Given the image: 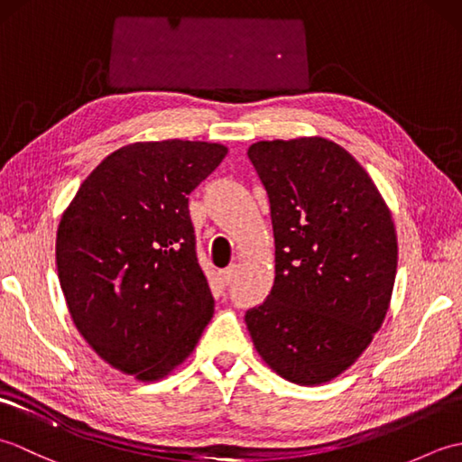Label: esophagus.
I'll list each match as a JSON object with an SVG mask.
<instances>
[{
	"mask_svg": "<svg viewBox=\"0 0 462 462\" xmlns=\"http://www.w3.org/2000/svg\"><path fill=\"white\" fill-rule=\"evenodd\" d=\"M234 273H236V266H234V263H232V266L226 268V270H220L218 276H220V282L224 283V286H228L230 280L234 278Z\"/></svg>",
	"mask_w": 462,
	"mask_h": 462,
	"instance_id": "1",
	"label": "esophagus"
}]
</instances>
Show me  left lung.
<instances>
[{
    "instance_id": "left-lung-1",
    "label": "left lung",
    "mask_w": 462,
    "mask_h": 462,
    "mask_svg": "<svg viewBox=\"0 0 462 462\" xmlns=\"http://www.w3.org/2000/svg\"><path fill=\"white\" fill-rule=\"evenodd\" d=\"M248 159L270 199L276 280L246 326L280 377L321 385L357 361L385 319L395 224L367 171L337 143L260 141Z\"/></svg>"
}]
</instances>
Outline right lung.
<instances>
[{
  "instance_id": "1",
  "label": "right lung",
  "mask_w": 462,
  "mask_h": 462,
  "mask_svg": "<svg viewBox=\"0 0 462 462\" xmlns=\"http://www.w3.org/2000/svg\"><path fill=\"white\" fill-rule=\"evenodd\" d=\"M226 152L180 139L126 144L87 176L59 222L57 273L75 328L139 381L182 365L212 319L189 194Z\"/></svg>"
}]
</instances>
